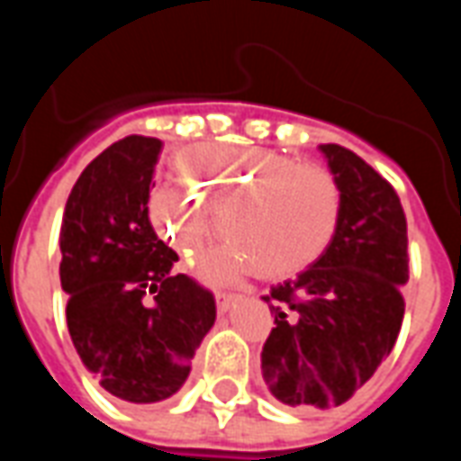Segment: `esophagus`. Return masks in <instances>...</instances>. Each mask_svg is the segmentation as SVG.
Here are the masks:
<instances>
[{
  "mask_svg": "<svg viewBox=\"0 0 461 461\" xmlns=\"http://www.w3.org/2000/svg\"><path fill=\"white\" fill-rule=\"evenodd\" d=\"M237 301H241L240 294H220V296H217V311H220V313H227Z\"/></svg>",
  "mask_w": 461,
  "mask_h": 461,
  "instance_id": "esophagus-1",
  "label": "esophagus"
}]
</instances>
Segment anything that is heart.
Listing matches in <instances>:
<instances>
[{
  "label": "heart",
  "instance_id": "1",
  "mask_svg": "<svg viewBox=\"0 0 461 461\" xmlns=\"http://www.w3.org/2000/svg\"><path fill=\"white\" fill-rule=\"evenodd\" d=\"M182 187H158L148 200L155 234L182 261H194L221 234L259 279H289L319 261L343 212L339 177L321 162L259 148H190L175 158ZM247 269L241 257L204 264L210 279Z\"/></svg>",
  "mask_w": 461,
  "mask_h": 461
}]
</instances>
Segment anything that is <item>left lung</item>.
<instances>
[{"label": "left lung", "mask_w": 461, "mask_h": 461, "mask_svg": "<svg viewBox=\"0 0 461 461\" xmlns=\"http://www.w3.org/2000/svg\"><path fill=\"white\" fill-rule=\"evenodd\" d=\"M343 187L330 247L296 279L264 296L274 329L261 375L279 402L299 410L343 405L390 356L405 316L407 220L395 187L363 158L321 145Z\"/></svg>", "instance_id": "obj_1"}]
</instances>
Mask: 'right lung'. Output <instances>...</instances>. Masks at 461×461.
Masks as SVG:
<instances>
[{
  "label": "right lung",
  "mask_w": 461,
  "mask_h": 461,
  "mask_svg": "<svg viewBox=\"0 0 461 461\" xmlns=\"http://www.w3.org/2000/svg\"><path fill=\"white\" fill-rule=\"evenodd\" d=\"M158 138L128 135L76 180L61 221V289L76 353L111 395L160 402L190 375L214 326L210 289L172 274L177 254L148 220Z\"/></svg>",
  "instance_id": "obj_1"
}]
</instances>
